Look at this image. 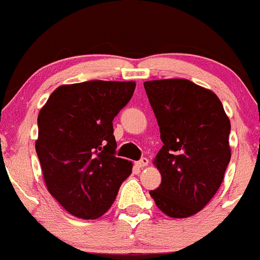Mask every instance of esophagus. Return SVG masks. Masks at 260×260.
Returning a JSON list of instances; mask_svg holds the SVG:
<instances>
[{
  "label": "esophagus",
  "mask_w": 260,
  "mask_h": 260,
  "mask_svg": "<svg viewBox=\"0 0 260 260\" xmlns=\"http://www.w3.org/2000/svg\"><path fill=\"white\" fill-rule=\"evenodd\" d=\"M149 165V159L148 158H142L140 160H138L137 162V166L139 167V169H143V167H147V166Z\"/></svg>",
  "instance_id": "esophagus-1"
}]
</instances>
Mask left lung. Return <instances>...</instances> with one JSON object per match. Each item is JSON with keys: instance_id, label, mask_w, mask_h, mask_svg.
<instances>
[{"instance_id": "obj_1", "label": "left lung", "mask_w": 260, "mask_h": 260, "mask_svg": "<svg viewBox=\"0 0 260 260\" xmlns=\"http://www.w3.org/2000/svg\"><path fill=\"white\" fill-rule=\"evenodd\" d=\"M163 147L153 159L162 176L150 190L155 206L172 218L202 211L223 181L231 159V123L219 98L186 79L144 83Z\"/></svg>"}]
</instances>
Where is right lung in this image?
<instances>
[{"label": "right lung", "instance_id": "add662e5", "mask_svg": "<svg viewBox=\"0 0 260 260\" xmlns=\"http://www.w3.org/2000/svg\"><path fill=\"white\" fill-rule=\"evenodd\" d=\"M135 81L58 86L38 115L36 150L49 194L73 216L97 219L113 204L133 163L117 158L112 121Z\"/></svg>", "mask_w": 260, "mask_h": 260}]
</instances>
